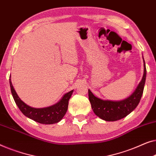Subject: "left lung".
Instances as JSON below:
<instances>
[{"instance_id": "left-lung-1", "label": "left lung", "mask_w": 156, "mask_h": 156, "mask_svg": "<svg viewBox=\"0 0 156 156\" xmlns=\"http://www.w3.org/2000/svg\"><path fill=\"white\" fill-rule=\"evenodd\" d=\"M143 59L144 67L143 78L132 95L126 99L120 101L103 100L95 97L88 90V97L92 109L100 119L107 122L117 121L126 117L137 107L143 95L146 78V68L144 57Z\"/></svg>"}]
</instances>
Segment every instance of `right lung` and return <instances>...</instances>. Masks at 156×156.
<instances>
[{
  "instance_id": "1",
  "label": "right lung",
  "mask_w": 156,
  "mask_h": 156,
  "mask_svg": "<svg viewBox=\"0 0 156 156\" xmlns=\"http://www.w3.org/2000/svg\"><path fill=\"white\" fill-rule=\"evenodd\" d=\"M9 80L13 99L20 110L27 117L40 124H52L60 122L64 117L68 109L69 100L71 97L73 90L66 93L58 102L52 106L44 108H34L25 104L20 100L12 86L10 76Z\"/></svg>"
}]
</instances>
